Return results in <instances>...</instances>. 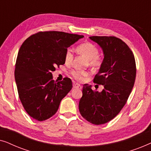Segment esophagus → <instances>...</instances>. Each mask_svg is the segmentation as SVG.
<instances>
[{
  "instance_id": "esophagus-1",
  "label": "esophagus",
  "mask_w": 151,
  "mask_h": 151,
  "mask_svg": "<svg viewBox=\"0 0 151 151\" xmlns=\"http://www.w3.org/2000/svg\"><path fill=\"white\" fill-rule=\"evenodd\" d=\"M73 87L75 88H82V86L78 83H73Z\"/></svg>"
}]
</instances>
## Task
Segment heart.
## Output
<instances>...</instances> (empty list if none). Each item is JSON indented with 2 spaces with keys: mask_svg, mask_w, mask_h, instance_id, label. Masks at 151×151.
<instances>
[{
  "mask_svg": "<svg viewBox=\"0 0 151 151\" xmlns=\"http://www.w3.org/2000/svg\"><path fill=\"white\" fill-rule=\"evenodd\" d=\"M77 51L80 54L83 55L88 59V63L93 67H98L101 65L102 60L99 56V49L96 45L91 42H84L80 45L77 47ZM65 62L71 63L73 59V53L71 49H67L65 55ZM71 75L74 79L78 81H82L86 76L89 75V72L82 70H73Z\"/></svg>",
  "mask_w": 151,
  "mask_h": 151,
  "instance_id": "heart-1",
  "label": "heart"
}]
</instances>
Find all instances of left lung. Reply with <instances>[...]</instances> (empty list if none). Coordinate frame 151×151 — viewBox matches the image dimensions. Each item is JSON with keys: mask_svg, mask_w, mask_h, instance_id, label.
I'll return each mask as SVG.
<instances>
[{"mask_svg": "<svg viewBox=\"0 0 151 151\" xmlns=\"http://www.w3.org/2000/svg\"><path fill=\"white\" fill-rule=\"evenodd\" d=\"M100 45L104 59L93 82L104 86L101 92L85 84L79 102L80 114L96 125L113 119L124 106L135 83V57L126 43L115 36H91Z\"/></svg>", "mask_w": 151, "mask_h": 151, "instance_id": "1", "label": "left lung"}]
</instances>
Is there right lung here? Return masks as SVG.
Wrapping results in <instances>:
<instances>
[{
	"label": "right lung",
	"mask_w": 151,
	"mask_h": 151,
	"mask_svg": "<svg viewBox=\"0 0 151 151\" xmlns=\"http://www.w3.org/2000/svg\"><path fill=\"white\" fill-rule=\"evenodd\" d=\"M84 36L63 32H40L24 40L18 51L15 76L18 96L24 110L38 121L57 112L61 100L72 88L70 78L55 82L52 73L65 63L68 47Z\"/></svg>",
	"instance_id": "obj_1"
}]
</instances>
